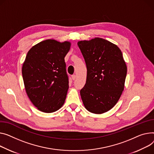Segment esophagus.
<instances>
[{"instance_id":"esophagus-1","label":"esophagus","mask_w":154,"mask_h":154,"mask_svg":"<svg viewBox=\"0 0 154 154\" xmlns=\"http://www.w3.org/2000/svg\"><path fill=\"white\" fill-rule=\"evenodd\" d=\"M72 79L73 80H75V79H76V75H72Z\"/></svg>"}]
</instances>
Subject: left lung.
Returning <instances> with one entry per match:
<instances>
[{"label": "left lung", "mask_w": 154, "mask_h": 154, "mask_svg": "<svg viewBox=\"0 0 154 154\" xmlns=\"http://www.w3.org/2000/svg\"><path fill=\"white\" fill-rule=\"evenodd\" d=\"M85 61L87 80L80 94L85 108L101 114L113 107L124 90L127 66L121 51L108 41L95 38L77 43Z\"/></svg>", "instance_id": "obj_1"}]
</instances>
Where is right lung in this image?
Masks as SVG:
<instances>
[{
    "mask_svg": "<svg viewBox=\"0 0 154 154\" xmlns=\"http://www.w3.org/2000/svg\"><path fill=\"white\" fill-rule=\"evenodd\" d=\"M70 43L46 39L28 52L22 66L26 94L41 111L53 112L63 106L69 88L64 57Z\"/></svg>",
    "mask_w": 154,
    "mask_h": 154,
    "instance_id": "add662e5",
    "label": "right lung"
}]
</instances>
